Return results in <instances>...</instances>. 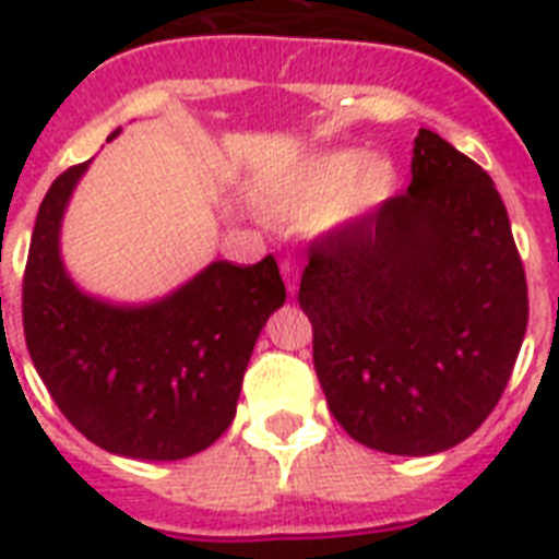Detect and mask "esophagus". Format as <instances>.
Wrapping results in <instances>:
<instances>
[{"mask_svg":"<svg viewBox=\"0 0 559 559\" xmlns=\"http://www.w3.org/2000/svg\"><path fill=\"white\" fill-rule=\"evenodd\" d=\"M281 275H284V284H287L289 296L298 293V266L293 261H281Z\"/></svg>","mask_w":559,"mask_h":559,"instance_id":"34e87169","label":"esophagus"}]
</instances>
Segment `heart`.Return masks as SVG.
Returning a JSON list of instances; mask_svg holds the SVG:
<instances>
[{"label":"heart","mask_w":559,"mask_h":559,"mask_svg":"<svg viewBox=\"0 0 559 559\" xmlns=\"http://www.w3.org/2000/svg\"><path fill=\"white\" fill-rule=\"evenodd\" d=\"M400 191L391 156L362 147L307 153L284 168L261 193V209L275 223H307L313 235H342L366 226L389 209Z\"/></svg>","instance_id":"1"}]
</instances>
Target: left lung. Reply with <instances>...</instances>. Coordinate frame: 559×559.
Listing matches in <instances>:
<instances>
[{
  "label": "left lung",
  "instance_id": "left-lung-1",
  "mask_svg": "<svg viewBox=\"0 0 559 559\" xmlns=\"http://www.w3.org/2000/svg\"><path fill=\"white\" fill-rule=\"evenodd\" d=\"M298 305L354 441L435 455L485 424L528 328V287L493 179L432 130L380 217L310 249Z\"/></svg>",
  "mask_w": 559,
  "mask_h": 559
}]
</instances>
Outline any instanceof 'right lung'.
Returning a JSON list of instances; mask_svg holds the SVG:
<instances>
[{"label": "right lung", "mask_w": 559, "mask_h": 559, "mask_svg": "<svg viewBox=\"0 0 559 559\" xmlns=\"http://www.w3.org/2000/svg\"><path fill=\"white\" fill-rule=\"evenodd\" d=\"M90 165L60 174L37 211L22 281L28 354L57 408L100 450L188 459L235 420L254 342L287 298L278 263L272 254L252 266L211 261L139 305L92 296L60 249L66 209Z\"/></svg>", "instance_id": "obj_1"}]
</instances>
